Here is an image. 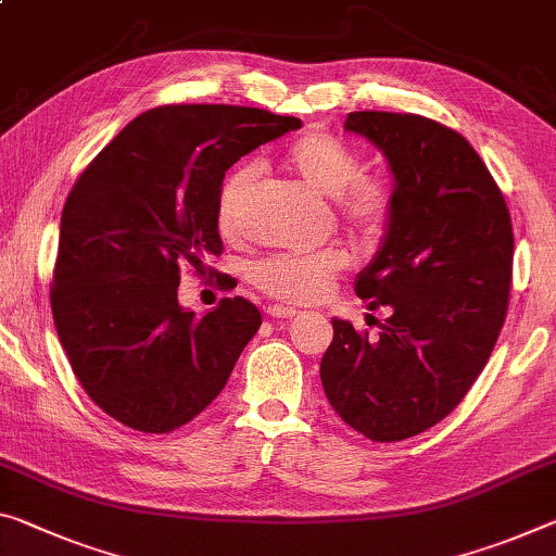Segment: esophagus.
I'll return each mask as SVG.
<instances>
[{"mask_svg": "<svg viewBox=\"0 0 556 556\" xmlns=\"http://www.w3.org/2000/svg\"><path fill=\"white\" fill-rule=\"evenodd\" d=\"M267 314L271 316V319H292V316H296L299 312L294 309V306H285V304H271V306H267Z\"/></svg>", "mask_w": 556, "mask_h": 556, "instance_id": "1", "label": "esophagus"}]
</instances>
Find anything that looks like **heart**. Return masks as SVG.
Listing matches in <instances>:
<instances>
[{
	"mask_svg": "<svg viewBox=\"0 0 556 556\" xmlns=\"http://www.w3.org/2000/svg\"><path fill=\"white\" fill-rule=\"evenodd\" d=\"M287 167L306 188L333 200L337 217L361 240H381L395 217V190L389 180L364 175V157L326 130H309L287 151ZM260 165L242 163L225 175L215 198V225L225 240H240L250 223V202L260 185ZM349 254L326 247L309 254H281L260 262L252 281L271 299L309 304L321 299L343 269Z\"/></svg>",
	"mask_w": 556,
	"mask_h": 556,
	"instance_id": "b5f03b06",
	"label": "heart"
}]
</instances>
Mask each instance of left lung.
I'll return each instance as SVG.
<instances>
[{"instance_id":"8db88e82","label":"left lung","mask_w":556,"mask_h":556,"mask_svg":"<svg viewBox=\"0 0 556 556\" xmlns=\"http://www.w3.org/2000/svg\"><path fill=\"white\" fill-rule=\"evenodd\" d=\"M389 157L395 217L356 294L391 316L378 337L331 319L321 386L343 422L395 443L443 420L488 364L513 285V217L457 130L416 113L354 111L343 123Z\"/></svg>"}]
</instances>
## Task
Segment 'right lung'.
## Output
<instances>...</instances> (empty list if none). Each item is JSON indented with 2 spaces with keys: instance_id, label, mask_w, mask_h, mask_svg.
<instances>
[{
  "instance_id": "add662e5",
  "label": "right lung",
  "mask_w": 556,
  "mask_h": 556,
  "mask_svg": "<svg viewBox=\"0 0 556 556\" xmlns=\"http://www.w3.org/2000/svg\"><path fill=\"white\" fill-rule=\"evenodd\" d=\"M302 128L247 105L178 103L140 113L78 175L61 213L49 299L78 383L140 433H173L213 403L262 324L244 296L195 316L180 271L213 279L225 173ZM223 285V277H217Z\"/></svg>"
}]
</instances>
